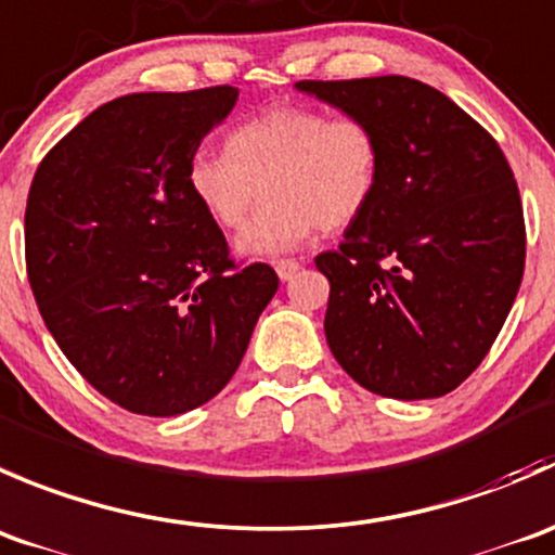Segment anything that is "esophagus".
<instances>
[{
  "mask_svg": "<svg viewBox=\"0 0 555 555\" xmlns=\"http://www.w3.org/2000/svg\"><path fill=\"white\" fill-rule=\"evenodd\" d=\"M299 270H301V264L296 259H280V261H275V272H278L280 280H291Z\"/></svg>",
  "mask_w": 555,
  "mask_h": 555,
  "instance_id": "obj_1",
  "label": "esophagus"
}]
</instances>
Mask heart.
Returning a JSON list of instances; mask_svg holds the SVG:
<instances>
[{
	"instance_id": "b5f03b06",
	"label": "heart",
	"mask_w": 555,
	"mask_h": 555,
	"mask_svg": "<svg viewBox=\"0 0 555 555\" xmlns=\"http://www.w3.org/2000/svg\"><path fill=\"white\" fill-rule=\"evenodd\" d=\"M229 153L196 151L189 189L221 229H240L267 194L243 234V256L294 250L318 227L334 232L364 216L383 175V140L361 115L307 104H278L243 120L227 140Z\"/></svg>"
}]
</instances>
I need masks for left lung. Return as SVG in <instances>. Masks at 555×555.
Segmentation results:
<instances>
[{
    "instance_id": "left-lung-1",
    "label": "left lung",
    "mask_w": 555,
    "mask_h": 555,
    "mask_svg": "<svg viewBox=\"0 0 555 555\" xmlns=\"http://www.w3.org/2000/svg\"><path fill=\"white\" fill-rule=\"evenodd\" d=\"M296 89L361 115L383 140L372 205L337 250L326 343L366 391L435 399L491 350L526 261L524 207L491 134L442 91L402 78L301 80Z\"/></svg>"
}]
</instances>
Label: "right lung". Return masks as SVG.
I'll return each instance as SVG.
<instances>
[{
  "instance_id": "obj_1",
  "label": "right lung",
  "mask_w": 555,
  "mask_h": 555,
  "mask_svg": "<svg viewBox=\"0 0 555 555\" xmlns=\"http://www.w3.org/2000/svg\"><path fill=\"white\" fill-rule=\"evenodd\" d=\"M237 89L129 93L80 120L37 167L26 272L75 370L137 415L189 413L237 372L278 291L237 267L189 189L199 142Z\"/></svg>"
}]
</instances>
